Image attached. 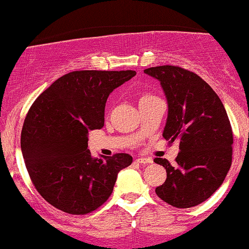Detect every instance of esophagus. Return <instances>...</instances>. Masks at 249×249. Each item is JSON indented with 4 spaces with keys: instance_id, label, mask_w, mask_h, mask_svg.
Segmentation results:
<instances>
[{
    "instance_id": "34e87169",
    "label": "esophagus",
    "mask_w": 249,
    "mask_h": 249,
    "mask_svg": "<svg viewBox=\"0 0 249 249\" xmlns=\"http://www.w3.org/2000/svg\"><path fill=\"white\" fill-rule=\"evenodd\" d=\"M135 161H137L138 163H144V164L152 163V160L149 159V157H138V159L135 160Z\"/></svg>"
}]
</instances>
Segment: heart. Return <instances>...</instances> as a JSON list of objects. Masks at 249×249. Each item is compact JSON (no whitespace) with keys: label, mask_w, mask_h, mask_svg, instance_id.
Masks as SVG:
<instances>
[{"label":"heart","mask_w":249,"mask_h":249,"mask_svg":"<svg viewBox=\"0 0 249 249\" xmlns=\"http://www.w3.org/2000/svg\"><path fill=\"white\" fill-rule=\"evenodd\" d=\"M146 98H150V95H145V97H142V99H146Z\"/></svg>","instance_id":"b5f03b06"}]
</instances>
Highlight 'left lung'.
<instances>
[{
    "mask_svg": "<svg viewBox=\"0 0 249 249\" xmlns=\"http://www.w3.org/2000/svg\"><path fill=\"white\" fill-rule=\"evenodd\" d=\"M160 81L168 103L163 138L179 142L176 167L155 159L167 179L157 186L161 200L177 208H190L211 197L223 184L232 161V129L223 103L196 73L173 65L144 70Z\"/></svg>",
    "mask_w": 249,
    "mask_h": 249,
    "instance_id": "obj_1",
    "label": "left lung"
}]
</instances>
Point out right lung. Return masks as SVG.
I'll list each match as a JSON object with an SVG mask.
<instances>
[{"mask_svg":"<svg viewBox=\"0 0 249 249\" xmlns=\"http://www.w3.org/2000/svg\"><path fill=\"white\" fill-rule=\"evenodd\" d=\"M135 71H72L38 95L21 130V152L36 190L53 207L87 214L111 195L128 154L94 159L88 132L104 125L107 97Z\"/></svg>","mask_w":249,"mask_h":249,"instance_id":"obj_1","label":"right lung"}]
</instances>
